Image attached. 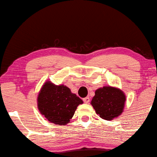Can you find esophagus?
Instances as JSON below:
<instances>
[{"instance_id":"obj_1","label":"esophagus","mask_w":157,"mask_h":157,"mask_svg":"<svg viewBox=\"0 0 157 157\" xmlns=\"http://www.w3.org/2000/svg\"><path fill=\"white\" fill-rule=\"evenodd\" d=\"M83 101H84V103H86V104L89 103V101H90V98H88V97H86V98H83Z\"/></svg>"}]
</instances>
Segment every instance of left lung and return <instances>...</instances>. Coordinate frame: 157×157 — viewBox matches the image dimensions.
<instances>
[{
    "instance_id": "8db88e82",
    "label": "left lung",
    "mask_w": 157,
    "mask_h": 157,
    "mask_svg": "<svg viewBox=\"0 0 157 157\" xmlns=\"http://www.w3.org/2000/svg\"><path fill=\"white\" fill-rule=\"evenodd\" d=\"M126 96L118 88L104 86L95 91L91 104L101 118L112 120L123 112Z\"/></svg>"
}]
</instances>
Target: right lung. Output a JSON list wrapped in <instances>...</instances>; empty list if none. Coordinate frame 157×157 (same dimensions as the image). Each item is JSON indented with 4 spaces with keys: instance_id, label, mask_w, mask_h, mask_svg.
<instances>
[{
    "instance_id": "obj_1",
    "label": "right lung",
    "mask_w": 157,
    "mask_h": 157,
    "mask_svg": "<svg viewBox=\"0 0 157 157\" xmlns=\"http://www.w3.org/2000/svg\"><path fill=\"white\" fill-rule=\"evenodd\" d=\"M83 103L69 88L56 86L47 82L40 92L38 107L42 115L51 123L66 125L73 117L79 104Z\"/></svg>"
}]
</instances>
